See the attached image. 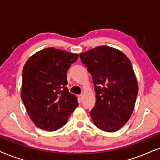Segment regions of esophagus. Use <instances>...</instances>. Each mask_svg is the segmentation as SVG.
<instances>
[{"label": "esophagus", "mask_w": 160, "mask_h": 160, "mask_svg": "<svg viewBox=\"0 0 160 160\" xmlns=\"http://www.w3.org/2000/svg\"><path fill=\"white\" fill-rule=\"evenodd\" d=\"M78 99H79L80 101H82V100L83 99V95H82V94H80V95H78Z\"/></svg>", "instance_id": "34e87169"}]
</instances>
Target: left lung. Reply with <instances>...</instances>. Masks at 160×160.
<instances>
[{
    "label": "left lung",
    "instance_id": "obj_1",
    "mask_svg": "<svg viewBox=\"0 0 160 160\" xmlns=\"http://www.w3.org/2000/svg\"><path fill=\"white\" fill-rule=\"evenodd\" d=\"M91 74L96 102L90 114L96 127L115 132L134 109L138 84L131 61L113 47L99 46L79 54Z\"/></svg>",
    "mask_w": 160,
    "mask_h": 160
}]
</instances>
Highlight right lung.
Instances as JSON below:
<instances>
[{
  "mask_svg": "<svg viewBox=\"0 0 160 160\" xmlns=\"http://www.w3.org/2000/svg\"><path fill=\"white\" fill-rule=\"evenodd\" d=\"M78 54L49 47L35 53L23 68L21 99L37 127L56 131L78 107L76 96L69 92L67 71Z\"/></svg>",
  "mask_w": 160,
  "mask_h": 160,
  "instance_id": "add662e5",
  "label": "right lung"
}]
</instances>
